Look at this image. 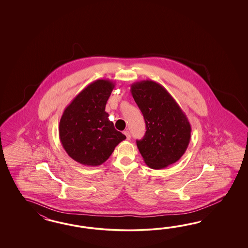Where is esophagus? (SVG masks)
<instances>
[{"instance_id": "obj_1", "label": "esophagus", "mask_w": 248, "mask_h": 248, "mask_svg": "<svg viewBox=\"0 0 248 248\" xmlns=\"http://www.w3.org/2000/svg\"><path fill=\"white\" fill-rule=\"evenodd\" d=\"M124 135H125V136H126V139H127V140H130V138H131V135H130L129 131H127V130H125V131L124 132Z\"/></svg>"}]
</instances>
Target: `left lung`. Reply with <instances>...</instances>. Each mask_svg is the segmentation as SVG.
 <instances>
[{
	"mask_svg": "<svg viewBox=\"0 0 248 248\" xmlns=\"http://www.w3.org/2000/svg\"><path fill=\"white\" fill-rule=\"evenodd\" d=\"M135 103L143 113L146 132L136 144L152 169L173 165L186 151L191 124L180 106L161 84L143 80L131 85Z\"/></svg>",
	"mask_w": 248,
	"mask_h": 248,
	"instance_id": "left-lung-1",
	"label": "left lung"
}]
</instances>
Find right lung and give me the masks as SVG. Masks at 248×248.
<instances>
[{"label":"right lung","instance_id":"obj_1","mask_svg":"<svg viewBox=\"0 0 248 248\" xmlns=\"http://www.w3.org/2000/svg\"><path fill=\"white\" fill-rule=\"evenodd\" d=\"M114 88L110 80L99 79L81 91L64 109L59 137L68 155L88 166L104 164L126 136L117 131L105 105Z\"/></svg>","mask_w":248,"mask_h":248}]
</instances>
